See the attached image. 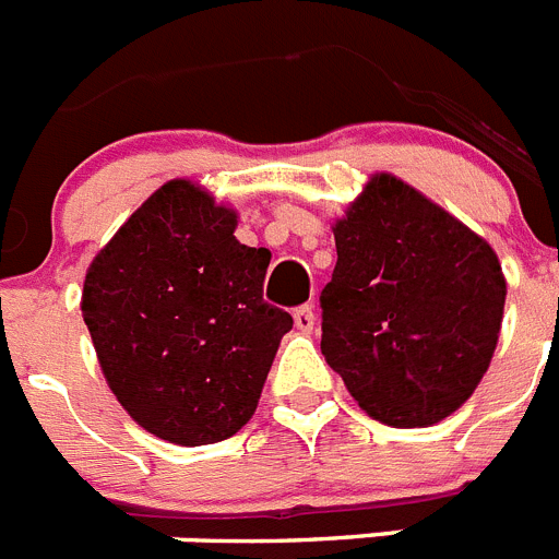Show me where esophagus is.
Wrapping results in <instances>:
<instances>
[{
  "instance_id": "obj_1",
  "label": "esophagus",
  "mask_w": 559,
  "mask_h": 559,
  "mask_svg": "<svg viewBox=\"0 0 559 559\" xmlns=\"http://www.w3.org/2000/svg\"><path fill=\"white\" fill-rule=\"evenodd\" d=\"M294 324H296V330H299V333H313V328H316L313 308H310V305H305V308H296Z\"/></svg>"
}]
</instances>
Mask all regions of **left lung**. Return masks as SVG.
Masks as SVG:
<instances>
[{"mask_svg":"<svg viewBox=\"0 0 559 559\" xmlns=\"http://www.w3.org/2000/svg\"><path fill=\"white\" fill-rule=\"evenodd\" d=\"M322 355L364 412L392 428L451 417L490 369L507 280L492 246L392 173L333 224Z\"/></svg>","mask_w":559,"mask_h":559,"instance_id":"left-lung-1","label":"left lung"}]
</instances>
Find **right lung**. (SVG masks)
Listing matches in <instances>:
<instances>
[{"label":"right lung","instance_id":"add662e5","mask_svg":"<svg viewBox=\"0 0 559 559\" xmlns=\"http://www.w3.org/2000/svg\"><path fill=\"white\" fill-rule=\"evenodd\" d=\"M237 212L173 179L97 251L81 310L103 378L140 428L212 445L251 419L283 335L263 302L269 249L235 237Z\"/></svg>","mask_w":559,"mask_h":559}]
</instances>
